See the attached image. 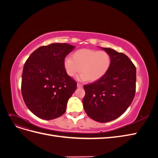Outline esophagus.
Wrapping results in <instances>:
<instances>
[{
  "mask_svg": "<svg viewBox=\"0 0 158 158\" xmlns=\"http://www.w3.org/2000/svg\"><path fill=\"white\" fill-rule=\"evenodd\" d=\"M82 87H83V84H80V83H78V84H77V88H82Z\"/></svg>",
  "mask_w": 158,
  "mask_h": 158,
  "instance_id": "34e87169",
  "label": "esophagus"
}]
</instances>
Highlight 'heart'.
Instances as JSON below:
<instances>
[{
	"instance_id": "1",
	"label": "heart",
	"mask_w": 158,
	"mask_h": 158,
	"mask_svg": "<svg viewBox=\"0 0 158 158\" xmlns=\"http://www.w3.org/2000/svg\"><path fill=\"white\" fill-rule=\"evenodd\" d=\"M111 63V56L106 51L82 49L74 52L72 58H65L64 67L70 77H75L81 71L79 80L95 82L107 73Z\"/></svg>"
}]
</instances>
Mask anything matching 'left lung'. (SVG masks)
<instances>
[{
  "label": "left lung",
  "mask_w": 158,
  "mask_h": 158,
  "mask_svg": "<svg viewBox=\"0 0 158 158\" xmlns=\"http://www.w3.org/2000/svg\"><path fill=\"white\" fill-rule=\"evenodd\" d=\"M101 48L111 56V65L102 78L84 85L82 103L91 118L107 123L120 117L131 104L136 91V70L126 55L111 48Z\"/></svg>",
  "instance_id": "8db88e82"
}]
</instances>
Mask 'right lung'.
<instances>
[{"instance_id":"1","label":"right lung","mask_w":158,"mask_h":158,"mask_svg":"<svg viewBox=\"0 0 158 158\" xmlns=\"http://www.w3.org/2000/svg\"><path fill=\"white\" fill-rule=\"evenodd\" d=\"M75 47L55 43L33 51L22 76V94L27 108L40 118L51 120L64 113L76 89L64 67L66 56Z\"/></svg>"}]
</instances>
